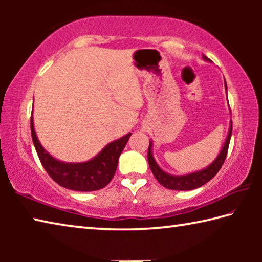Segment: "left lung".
<instances>
[{
	"mask_svg": "<svg viewBox=\"0 0 262 262\" xmlns=\"http://www.w3.org/2000/svg\"><path fill=\"white\" fill-rule=\"evenodd\" d=\"M203 59L209 61V59H208L207 56H203ZM225 88H227V83H225ZM231 133H232V121H231V125H230L229 134H228L227 140H225L223 149L221 150L219 156H217V158L210 164L209 166L205 168V170L193 172V173L186 174V176H179V177L167 174L166 172H164L162 168L157 165V163L155 162V159L152 157L151 142H150L149 149H148V162H149L150 168H151L152 174L155 176V178L157 179L159 184L168 189L190 190V189L201 187V186L207 184L210 179L214 178V177L217 174V172L221 170L222 165L224 164V161L228 155L230 139H231Z\"/></svg>",
	"mask_w": 262,
	"mask_h": 262,
	"instance_id": "obj_1",
	"label": "left lung"
}]
</instances>
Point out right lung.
I'll use <instances>...</instances> for the list:
<instances>
[{
	"instance_id": "1",
	"label": "right lung",
	"mask_w": 262,
	"mask_h": 262,
	"mask_svg": "<svg viewBox=\"0 0 262 262\" xmlns=\"http://www.w3.org/2000/svg\"><path fill=\"white\" fill-rule=\"evenodd\" d=\"M31 135L38 157L48 176L64 188L78 192H90L105 187L114 177L119 157L132 133L106 145L99 155L85 163L68 164L53 158L39 143L31 117Z\"/></svg>"
}]
</instances>
